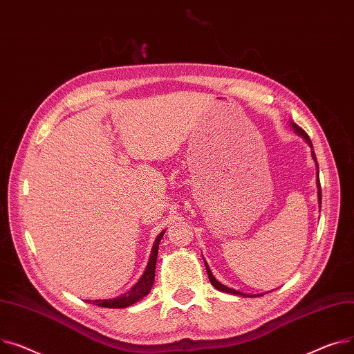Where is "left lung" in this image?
I'll list each match as a JSON object with an SVG mask.
<instances>
[{
    "label": "left lung",
    "mask_w": 354,
    "mask_h": 354,
    "mask_svg": "<svg viewBox=\"0 0 354 354\" xmlns=\"http://www.w3.org/2000/svg\"><path fill=\"white\" fill-rule=\"evenodd\" d=\"M290 127L293 129V131L297 134V136H300L307 144H308V147L311 149V158L315 160V164H316V171H317V180H316V184H317V198H319V207H322V189H320V180H319V164H317V158H316V154H315V151H313V144H311V141H310V138H308V136L297 126L296 122H293V121H290ZM203 260H204V257H203ZM204 264H205V270H207V274H209V279H210V283L218 290V292H223V293H230V295H236V296H241V297H259V296H263V295H245V293H243V292H239V290H236V288H232V287H228V286H225V284H223V283H220L214 276H213V273H212V270H210V267H209V264L205 263V260H204Z\"/></svg>",
    "instance_id": "obj_1"
}]
</instances>
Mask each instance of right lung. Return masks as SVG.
Returning a JSON list of instances; mask_svg holds the SVG:
<instances>
[{
  "instance_id": "add662e5",
  "label": "right lung",
  "mask_w": 354,
  "mask_h": 354,
  "mask_svg": "<svg viewBox=\"0 0 354 354\" xmlns=\"http://www.w3.org/2000/svg\"><path fill=\"white\" fill-rule=\"evenodd\" d=\"M165 230H162L151 248V254H150V260L147 263V267H145L142 276L140 277V280L124 295L114 297V299H104V300H87V303H93L95 306L100 307H109V308H124L129 307L134 303H137L138 300H141L142 297L147 296L150 293V290L153 287L154 283V274H156V263H157V254H158V244L164 236Z\"/></svg>"
}]
</instances>
